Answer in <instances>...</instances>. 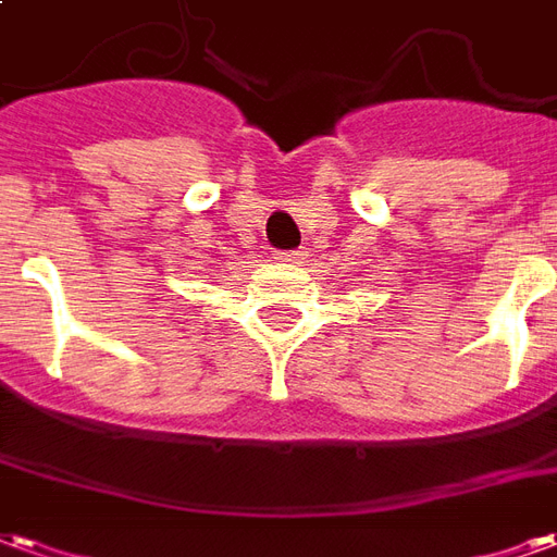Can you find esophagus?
Masks as SVG:
<instances>
[{
    "label": "esophagus",
    "instance_id": "esophagus-1",
    "mask_svg": "<svg viewBox=\"0 0 557 557\" xmlns=\"http://www.w3.org/2000/svg\"><path fill=\"white\" fill-rule=\"evenodd\" d=\"M274 259H280V262H301V259H307V250H289V253H274Z\"/></svg>",
    "mask_w": 557,
    "mask_h": 557
}]
</instances>
